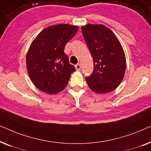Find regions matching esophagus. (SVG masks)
I'll list each match as a JSON object with an SVG mask.
<instances>
[{
    "label": "esophagus",
    "instance_id": "34e87169",
    "mask_svg": "<svg viewBox=\"0 0 151 151\" xmlns=\"http://www.w3.org/2000/svg\"><path fill=\"white\" fill-rule=\"evenodd\" d=\"M75 67L77 71H80V70L81 69V65H80V64H77V65L75 66Z\"/></svg>",
    "mask_w": 151,
    "mask_h": 151
}]
</instances>
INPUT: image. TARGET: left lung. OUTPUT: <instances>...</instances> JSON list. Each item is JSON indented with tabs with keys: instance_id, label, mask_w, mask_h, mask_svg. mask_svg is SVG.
<instances>
[{
	"instance_id": "left-lung-1",
	"label": "left lung",
	"mask_w": 151,
	"mask_h": 151,
	"mask_svg": "<svg viewBox=\"0 0 151 151\" xmlns=\"http://www.w3.org/2000/svg\"><path fill=\"white\" fill-rule=\"evenodd\" d=\"M84 40L93 60L94 69L86 81L93 91L110 92L122 80L126 57L122 47L112 31L102 24L82 27Z\"/></svg>"
}]
</instances>
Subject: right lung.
Returning <instances> with one entry per match:
<instances>
[{"instance_id":"1","label":"right lung","mask_w":151,"mask_h":151,"mask_svg":"<svg viewBox=\"0 0 151 151\" xmlns=\"http://www.w3.org/2000/svg\"><path fill=\"white\" fill-rule=\"evenodd\" d=\"M78 30V26L70 24L51 25L43 29L31 44L27 55V69L39 90L55 94L67 85L76 69L64 50Z\"/></svg>"}]
</instances>
